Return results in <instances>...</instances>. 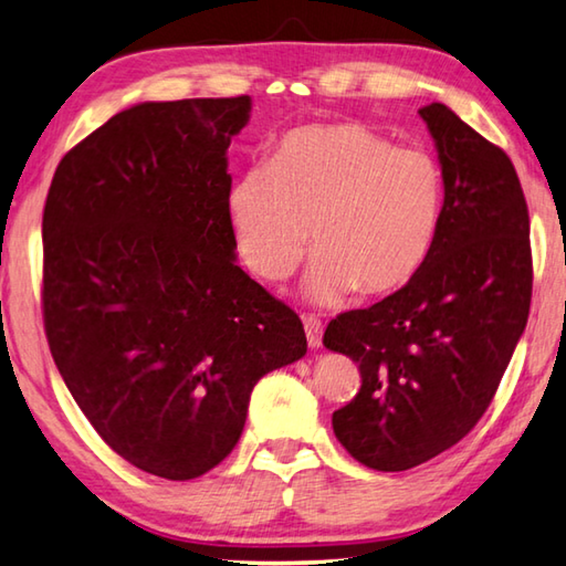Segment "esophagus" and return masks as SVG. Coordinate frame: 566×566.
<instances>
[{
  "label": "esophagus",
  "mask_w": 566,
  "mask_h": 566,
  "mask_svg": "<svg viewBox=\"0 0 566 566\" xmlns=\"http://www.w3.org/2000/svg\"><path fill=\"white\" fill-rule=\"evenodd\" d=\"M303 323H305L307 345H311L313 349L323 345V323H319V317H315V315H305V317H303Z\"/></svg>",
  "instance_id": "esophagus-1"
}]
</instances>
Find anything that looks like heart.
I'll return each mask as SVG.
<instances>
[{
	"instance_id": "obj_1",
	"label": "heart",
	"mask_w": 566,
	"mask_h": 566,
	"mask_svg": "<svg viewBox=\"0 0 566 566\" xmlns=\"http://www.w3.org/2000/svg\"><path fill=\"white\" fill-rule=\"evenodd\" d=\"M443 205L439 159L361 123L291 130L227 199L237 249L261 281L287 279L313 233L305 291L323 305L355 287L381 297L409 285L439 241Z\"/></svg>"
}]
</instances>
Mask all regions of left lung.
<instances>
[{
  "label": "left lung",
  "mask_w": 566,
  "mask_h": 566,
  "mask_svg": "<svg viewBox=\"0 0 566 566\" xmlns=\"http://www.w3.org/2000/svg\"><path fill=\"white\" fill-rule=\"evenodd\" d=\"M419 115L446 179L436 249L409 285L337 315L323 337L361 377L355 399L333 413L337 441L384 473L431 461L473 429L532 297L530 214L510 157L443 103Z\"/></svg>",
  "instance_id": "obj_1"
}]
</instances>
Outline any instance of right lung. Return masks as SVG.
Masks as SVG:
<instances>
[{
  "label": "right lung",
  "mask_w": 566,
  "mask_h": 566,
  "mask_svg": "<svg viewBox=\"0 0 566 566\" xmlns=\"http://www.w3.org/2000/svg\"><path fill=\"white\" fill-rule=\"evenodd\" d=\"M249 113L237 95L113 115L63 155L41 221L51 357L101 439L167 481L219 465L255 381L307 352L237 265L227 150Z\"/></svg>",
  "instance_id": "1"
}]
</instances>
